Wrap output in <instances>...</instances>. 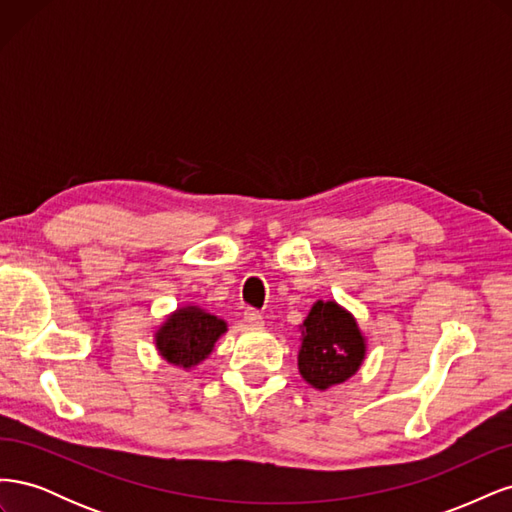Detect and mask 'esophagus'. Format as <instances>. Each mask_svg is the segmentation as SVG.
Masks as SVG:
<instances>
[{
  "mask_svg": "<svg viewBox=\"0 0 512 512\" xmlns=\"http://www.w3.org/2000/svg\"><path fill=\"white\" fill-rule=\"evenodd\" d=\"M243 318L247 324H250V327H262V324H265V320H262L260 312H256V309H245Z\"/></svg>",
  "mask_w": 512,
  "mask_h": 512,
  "instance_id": "1",
  "label": "esophagus"
}]
</instances>
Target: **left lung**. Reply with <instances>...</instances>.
Returning a JSON list of instances; mask_svg holds the SVG:
<instances>
[{
    "label": "left lung",
    "mask_w": 512,
    "mask_h": 512,
    "mask_svg": "<svg viewBox=\"0 0 512 512\" xmlns=\"http://www.w3.org/2000/svg\"><path fill=\"white\" fill-rule=\"evenodd\" d=\"M299 371L318 391L342 384L365 359V337L354 316L335 301H316L301 327Z\"/></svg>",
    "instance_id": "1"
}]
</instances>
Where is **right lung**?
<instances>
[{"instance_id":"add662e5","label":"right lung","mask_w":512,"mask_h":512,"mask_svg":"<svg viewBox=\"0 0 512 512\" xmlns=\"http://www.w3.org/2000/svg\"><path fill=\"white\" fill-rule=\"evenodd\" d=\"M226 329L222 318L196 305H185L170 314L158 329L156 348L168 363L192 369L207 359Z\"/></svg>"}]
</instances>
